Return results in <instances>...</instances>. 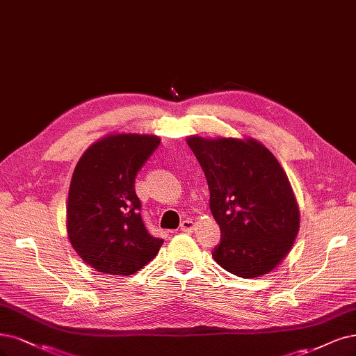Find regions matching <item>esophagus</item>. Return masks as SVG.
I'll return each instance as SVG.
<instances>
[{
    "label": "esophagus",
    "mask_w": 356,
    "mask_h": 356,
    "mask_svg": "<svg viewBox=\"0 0 356 356\" xmlns=\"http://www.w3.org/2000/svg\"><path fill=\"white\" fill-rule=\"evenodd\" d=\"M194 229V222L190 219H186L181 222V231L182 232H191Z\"/></svg>",
    "instance_id": "34e87169"
}]
</instances>
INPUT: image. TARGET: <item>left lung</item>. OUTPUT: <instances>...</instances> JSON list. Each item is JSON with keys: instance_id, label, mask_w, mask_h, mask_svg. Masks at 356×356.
Returning <instances> with one entry per match:
<instances>
[{"instance_id": "obj_1", "label": "left lung", "mask_w": 356, "mask_h": 356, "mask_svg": "<svg viewBox=\"0 0 356 356\" xmlns=\"http://www.w3.org/2000/svg\"><path fill=\"white\" fill-rule=\"evenodd\" d=\"M187 144L204 172L220 228L213 259L243 278L273 271L299 231L298 203L283 168L252 138L190 137Z\"/></svg>"}]
</instances>
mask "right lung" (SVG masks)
I'll return each instance as SVG.
<instances>
[{"instance_id": "1", "label": "right lung", "mask_w": 356, "mask_h": 356, "mask_svg": "<svg viewBox=\"0 0 356 356\" xmlns=\"http://www.w3.org/2000/svg\"><path fill=\"white\" fill-rule=\"evenodd\" d=\"M161 144L154 136L119 134L97 141L73 172L67 197V234L73 249L91 268L132 275L163 244L141 216L136 178Z\"/></svg>"}]
</instances>
